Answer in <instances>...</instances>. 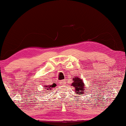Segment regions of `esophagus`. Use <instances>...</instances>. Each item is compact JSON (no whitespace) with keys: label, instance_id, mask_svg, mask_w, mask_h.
Masks as SVG:
<instances>
[{"label":"esophagus","instance_id":"esophagus-1","mask_svg":"<svg viewBox=\"0 0 126 126\" xmlns=\"http://www.w3.org/2000/svg\"><path fill=\"white\" fill-rule=\"evenodd\" d=\"M60 84H64L65 83V81L64 80H61L60 81Z\"/></svg>","mask_w":126,"mask_h":126}]
</instances>
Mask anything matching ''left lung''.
I'll use <instances>...</instances> for the list:
<instances>
[{"label": "left lung", "instance_id": "left-lung-1", "mask_svg": "<svg viewBox=\"0 0 126 126\" xmlns=\"http://www.w3.org/2000/svg\"><path fill=\"white\" fill-rule=\"evenodd\" d=\"M73 82L72 83L71 85L74 87L75 93L76 94H81L85 92L84 90L86 88L84 86V83L80 78L78 76H76L73 78Z\"/></svg>", "mask_w": 126, "mask_h": 126}]
</instances>
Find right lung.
<instances>
[{
	"mask_svg": "<svg viewBox=\"0 0 126 126\" xmlns=\"http://www.w3.org/2000/svg\"><path fill=\"white\" fill-rule=\"evenodd\" d=\"M56 86H57V84H55V83H53V84L50 85V86H46L45 87H45V88H47V90H51V89H52V88L55 87Z\"/></svg>",
	"mask_w": 126,
	"mask_h": 126,
	"instance_id": "1",
	"label": "right lung"
}]
</instances>
